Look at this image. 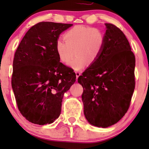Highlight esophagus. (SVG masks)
<instances>
[{"mask_svg":"<svg viewBox=\"0 0 149 149\" xmlns=\"http://www.w3.org/2000/svg\"><path fill=\"white\" fill-rule=\"evenodd\" d=\"M75 74H76V78L77 79L78 77L80 76L81 72H75Z\"/></svg>","mask_w":149,"mask_h":149,"instance_id":"esophagus-1","label":"esophagus"}]
</instances>
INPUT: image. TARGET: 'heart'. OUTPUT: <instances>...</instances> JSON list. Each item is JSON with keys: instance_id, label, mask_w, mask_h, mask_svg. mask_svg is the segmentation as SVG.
<instances>
[{"instance_id": "1", "label": "heart", "mask_w": 149, "mask_h": 149, "mask_svg": "<svg viewBox=\"0 0 149 149\" xmlns=\"http://www.w3.org/2000/svg\"><path fill=\"white\" fill-rule=\"evenodd\" d=\"M64 39L56 42V52L60 61L68 64L75 52L77 56L70 63L75 70H80L89 62L92 64L101 54L105 36L99 29L86 26H75L65 33Z\"/></svg>"}]
</instances>
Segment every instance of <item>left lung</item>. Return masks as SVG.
<instances>
[{
    "mask_svg": "<svg viewBox=\"0 0 149 149\" xmlns=\"http://www.w3.org/2000/svg\"><path fill=\"white\" fill-rule=\"evenodd\" d=\"M101 54L82 75L84 115L91 124L103 128L116 123L127 112L135 89V58L124 33L105 24Z\"/></svg>",
    "mask_w": 149,
    "mask_h": 149,
    "instance_id": "1",
    "label": "left lung"
}]
</instances>
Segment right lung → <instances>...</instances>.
I'll use <instances>...</instances> for the list:
<instances>
[{"label": "right lung", "mask_w": 149, "mask_h": 149, "mask_svg": "<svg viewBox=\"0 0 149 149\" xmlns=\"http://www.w3.org/2000/svg\"><path fill=\"white\" fill-rule=\"evenodd\" d=\"M72 24L42 22L34 25L14 54L12 87L22 116L35 124L59 117L65 92L74 84L73 69L60 62L56 42Z\"/></svg>", "instance_id": "obj_1"}]
</instances>
